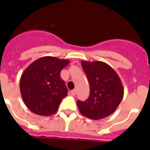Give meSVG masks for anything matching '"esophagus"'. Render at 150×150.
I'll use <instances>...</instances> for the list:
<instances>
[{"mask_svg":"<svg viewBox=\"0 0 150 150\" xmlns=\"http://www.w3.org/2000/svg\"><path fill=\"white\" fill-rule=\"evenodd\" d=\"M71 95H76V89H74V90H72V91H71Z\"/></svg>","mask_w":150,"mask_h":150,"instance_id":"esophagus-1","label":"esophagus"}]
</instances>
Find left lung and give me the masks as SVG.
I'll use <instances>...</instances> for the list:
<instances>
[{
	"instance_id": "1",
	"label": "left lung",
	"mask_w": 150,
	"mask_h": 150,
	"mask_svg": "<svg viewBox=\"0 0 150 150\" xmlns=\"http://www.w3.org/2000/svg\"><path fill=\"white\" fill-rule=\"evenodd\" d=\"M81 64L89 83L90 95L86 100L77 101L79 112L95 120L109 116L117 109L124 95L120 76L105 62L82 61Z\"/></svg>"
}]
</instances>
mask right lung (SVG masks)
<instances>
[{
  "label": "right lung",
  "instance_id": "add662e5",
  "mask_svg": "<svg viewBox=\"0 0 150 150\" xmlns=\"http://www.w3.org/2000/svg\"><path fill=\"white\" fill-rule=\"evenodd\" d=\"M67 59L45 56L30 64L20 78V92L26 107L35 114L48 116L58 110L67 88L60 73Z\"/></svg>",
  "mask_w": 150,
  "mask_h": 150
}]
</instances>
